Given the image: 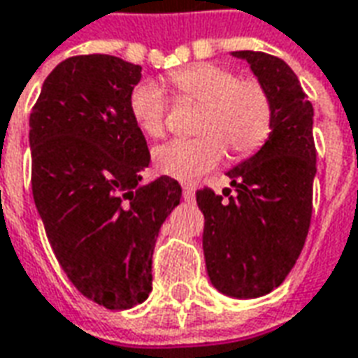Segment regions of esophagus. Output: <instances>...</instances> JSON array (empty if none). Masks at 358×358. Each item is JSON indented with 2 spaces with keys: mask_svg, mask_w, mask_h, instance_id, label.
I'll use <instances>...</instances> for the list:
<instances>
[{
  "mask_svg": "<svg viewBox=\"0 0 358 358\" xmlns=\"http://www.w3.org/2000/svg\"><path fill=\"white\" fill-rule=\"evenodd\" d=\"M182 197H184V201H194V197H195L194 187H189V186L184 187V192H182Z\"/></svg>",
  "mask_w": 358,
  "mask_h": 358,
  "instance_id": "esophagus-1",
  "label": "esophagus"
}]
</instances>
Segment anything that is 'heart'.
<instances>
[{
  "instance_id": "b5f03b06",
  "label": "heart",
  "mask_w": 358,
  "mask_h": 358,
  "mask_svg": "<svg viewBox=\"0 0 358 358\" xmlns=\"http://www.w3.org/2000/svg\"><path fill=\"white\" fill-rule=\"evenodd\" d=\"M180 95L201 105L194 140H172L153 151V164L164 176L195 182L222 163L226 148L236 157L253 155L272 132L274 109L268 90L257 78H238L215 63L187 66L171 74ZM134 122L149 138L164 132L166 95L157 82H143L130 95Z\"/></svg>"
}]
</instances>
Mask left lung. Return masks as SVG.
<instances>
[{
  "instance_id": "obj_1",
  "label": "left lung",
  "mask_w": 358,
  "mask_h": 358,
  "mask_svg": "<svg viewBox=\"0 0 358 358\" xmlns=\"http://www.w3.org/2000/svg\"><path fill=\"white\" fill-rule=\"evenodd\" d=\"M268 90L272 132L255 155L226 172L222 195L209 187L195 199L205 217L203 253L210 284L236 299L270 293L289 274L307 240L313 213L315 109L299 78L282 59L263 51H232Z\"/></svg>"
}]
</instances>
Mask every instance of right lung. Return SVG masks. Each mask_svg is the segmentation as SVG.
Returning <instances> with one entry per match:
<instances>
[{"label": "right lung", "instance_id": "add662e5", "mask_svg": "<svg viewBox=\"0 0 358 358\" xmlns=\"http://www.w3.org/2000/svg\"><path fill=\"white\" fill-rule=\"evenodd\" d=\"M141 66L78 55L45 78L30 115L32 195L51 249L74 287L124 310L151 292V255L180 203L171 176L141 184L149 149L130 113Z\"/></svg>", "mask_w": 358, "mask_h": 358}]
</instances>
